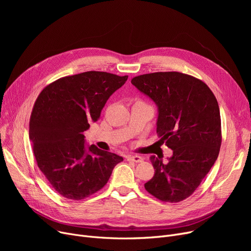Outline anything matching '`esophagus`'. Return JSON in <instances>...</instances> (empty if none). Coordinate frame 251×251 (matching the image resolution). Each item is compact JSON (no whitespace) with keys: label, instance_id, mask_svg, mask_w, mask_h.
Here are the masks:
<instances>
[{"label":"esophagus","instance_id":"obj_1","mask_svg":"<svg viewBox=\"0 0 251 251\" xmlns=\"http://www.w3.org/2000/svg\"><path fill=\"white\" fill-rule=\"evenodd\" d=\"M128 161H132L134 163H141L143 159L140 155H130L128 156Z\"/></svg>","mask_w":251,"mask_h":251}]
</instances>
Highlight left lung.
Here are the masks:
<instances>
[{"instance_id": "obj_1", "label": "left lung", "mask_w": 251, "mask_h": 251, "mask_svg": "<svg viewBox=\"0 0 251 251\" xmlns=\"http://www.w3.org/2000/svg\"><path fill=\"white\" fill-rule=\"evenodd\" d=\"M159 108L156 133L173 156L164 164L151 156L153 177L147 191L165 202L189 197L218 159L221 116L213 91L201 79L180 72H154L131 79Z\"/></svg>"}]
</instances>
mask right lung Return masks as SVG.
I'll use <instances>...</instances> for the list:
<instances>
[{
  "label": "right lung",
  "instance_id": "1",
  "mask_svg": "<svg viewBox=\"0 0 251 251\" xmlns=\"http://www.w3.org/2000/svg\"><path fill=\"white\" fill-rule=\"evenodd\" d=\"M128 76L87 71L65 76L38 95L29 120V139L37 167L59 194L81 201L108 183L122 156L90 146L85 130Z\"/></svg>",
  "mask_w": 251,
  "mask_h": 251
}]
</instances>
